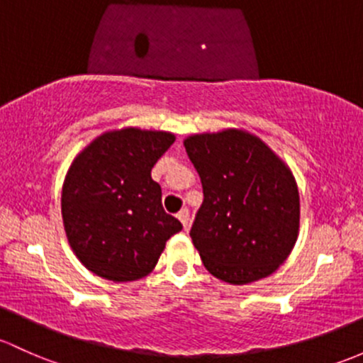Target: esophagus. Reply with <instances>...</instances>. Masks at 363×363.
<instances>
[{
  "instance_id": "esophagus-1",
  "label": "esophagus",
  "mask_w": 363,
  "mask_h": 363,
  "mask_svg": "<svg viewBox=\"0 0 363 363\" xmlns=\"http://www.w3.org/2000/svg\"><path fill=\"white\" fill-rule=\"evenodd\" d=\"M177 219L181 220L182 226H184V230H188L189 228V211L188 208H182V211L177 213Z\"/></svg>"
}]
</instances>
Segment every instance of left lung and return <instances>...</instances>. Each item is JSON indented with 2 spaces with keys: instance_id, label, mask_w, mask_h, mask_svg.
I'll use <instances>...</instances> for the list:
<instances>
[{
  "instance_id": "obj_1",
  "label": "left lung",
  "mask_w": 363,
  "mask_h": 363,
  "mask_svg": "<svg viewBox=\"0 0 363 363\" xmlns=\"http://www.w3.org/2000/svg\"><path fill=\"white\" fill-rule=\"evenodd\" d=\"M184 147L203 186L189 236L207 272L231 285L277 272L299 235V189L287 163L242 128L194 133Z\"/></svg>"
}]
</instances>
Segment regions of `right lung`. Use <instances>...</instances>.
Instances as JSON below:
<instances>
[{
    "instance_id": "right-lung-1",
    "label": "right lung",
    "mask_w": 363,
    "mask_h": 363,
    "mask_svg": "<svg viewBox=\"0 0 363 363\" xmlns=\"http://www.w3.org/2000/svg\"><path fill=\"white\" fill-rule=\"evenodd\" d=\"M175 135L135 127L95 137L72 160L62 184L64 230L89 272L133 281L155 269L167 240L182 224L162 207L151 169Z\"/></svg>"
}]
</instances>
